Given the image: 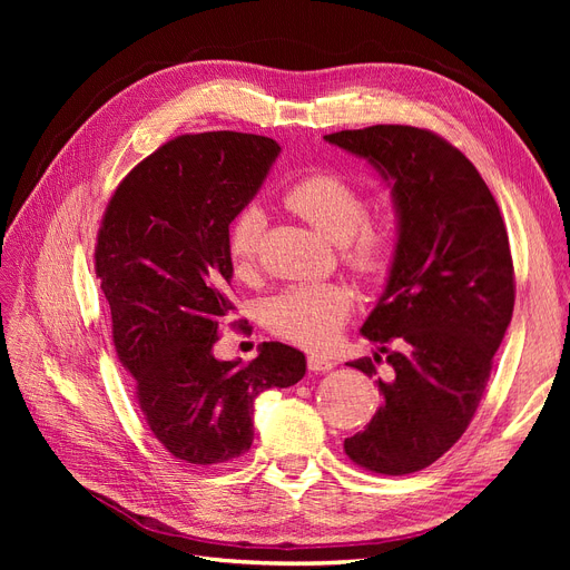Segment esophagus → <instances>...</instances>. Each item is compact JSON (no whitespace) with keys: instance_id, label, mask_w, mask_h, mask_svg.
<instances>
[{"instance_id":"1","label":"esophagus","mask_w":570,"mask_h":570,"mask_svg":"<svg viewBox=\"0 0 570 570\" xmlns=\"http://www.w3.org/2000/svg\"><path fill=\"white\" fill-rule=\"evenodd\" d=\"M335 368V361L333 358H325V356H318V354H312L308 356V371L314 373H327Z\"/></svg>"}]
</instances>
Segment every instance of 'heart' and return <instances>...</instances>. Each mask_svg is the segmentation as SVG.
I'll list each match as a JSON object with an SVG mask.
<instances>
[{
	"instance_id": "1",
	"label": "heart",
	"mask_w": 570,
	"mask_h": 570,
	"mask_svg": "<svg viewBox=\"0 0 570 570\" xmlns=\"http://www.w3.org/2000/svg\"><path fill=\"white\" fill-rule=\"evenodd\" d=\"M285 202L325 237L347 247L344 256L361 275H381L387 268L396 243V220L390 212L368 214L366 189L354 180L327 168L308 170L292 180ZM264 228L266 214L258 204H247L233 216L228 254L237 275L252 271ZM352 306L350 287L304 283L271 295L262 306V316L275 335L308 350H323L333 344Z\"/></svg>"
}]
</instances>
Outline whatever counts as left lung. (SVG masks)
<instances>
[{
	"label": "left lung",
	"instance_id": "8db88e82",
	"mask_svg": "<svg viewBox=\"0 0 570 570\" xmlns=\"http://www.w3.org/2000/svg\"><path fill=\"white\" fill-rule=\"evenodd\" d=\"M366 159L392 187L396 243L381 299L361 325L373 358L347 366L387 377L371 423L344 440L361 469L406 475L438 461L469 428L513 314L502 214L478 168L440 135L371 126L323 137Z\"/></svg>",
	"mask_w": 570,
	"mask_h": 570
}]
</instances>
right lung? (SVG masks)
Instances as JSON below:
<instances>
[{
    "label": "right lung",
    "mask_w": 570,
    "mask_h": 570,
    "mask_svg": "<svg viewBox=\"0 0 570 570\" xmlns=\"http://www.w3.org/2000/svg\"><path fill=\"white\" fill-rule=\"evenodd\" d=\"M278 154L262 135L176 137L130 170L101 220L95 271L118 358L154 438L187 463L245 454L256 396L306 373V356L281 342H264L249 364L214 356L233 312L228 226Z\"/></svg>",
    "instance_id": "add662e5"
}]
</instances>
